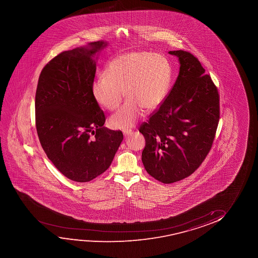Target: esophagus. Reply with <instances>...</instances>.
Wrapping results in <instances>:
<instances>
[{"label": "esophagus", "instance_id": "34e87169", "mask_svg": "<svg viewBox=\"0 0 258 258\" xmlns=\"http://www.w3.org/2000/svg\"><path fill=\"white\" fill-rule=\"evenodd\" d=\"M122 132H123L124 136H125V137H127V136L131 135V133H132V131H131V130H123Z\"/></svg>", "mask_w": 258, "mask_h": 258}]
</instances>
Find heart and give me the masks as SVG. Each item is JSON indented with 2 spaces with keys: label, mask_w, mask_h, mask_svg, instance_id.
<instances>
[{
  "label": "heart",
  "mask_w": 258,
  "mask_h": 258,
  "mask_svg": "<svg viewBox=\"0 0 258 258\" xmlns=\"http://www.w3.org/2000/svg\"><path fill=\"white\" fill-rule=\"evenodd\" d=\"M106 76L92 85V95L100 106L116 110L126 96L128 99L110 117L114 128L132 127L144 113L158 108L166 99L171 83V68L165 57L148 52H132L113 58Z\"/></svg>",
  "instance_id": "1"
}]
</instances>
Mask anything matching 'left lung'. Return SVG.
Here are the masks:
<instances>
[{
  "mask_svg": "<svg viewBox=\"0 0 258 258\" xmlns=\"http://www.w3.org/2000/svg\"><path fill=\"white\" fill-rule=\"evenodd\" d=\"M179 58L176 81L159 109L139 131L145 138L142 161L163 183L189 176L205 160L219 120L218 89L192 53L169 51Z\"/></svg>",
  "mask_w": 258,
  "mask_h": 258,
  "instance_id": "1",
  "label": "left lung"
}]
</instances>
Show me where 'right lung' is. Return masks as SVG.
Instances as JSON below:
<instances>
[{
    "instance_id": "right-lung-1",
    "label": "right lung",
    "mask_w": 258,
    "mask_h": 258,
    "mask_svg": "<svg viewBox=\"0 0 258 258\" xmlns=\"http://www.w3.org/2000/svg\"><path fill=\"white\" fill-rule=\"evenodd\" d=\"M103 40L64 51L39 75L35 120L40 145L70 180L87 182L104 173L123 139L120 131L103 127L104 112L92 95L96 53Z\"/></svg>"
}]
</instances>
